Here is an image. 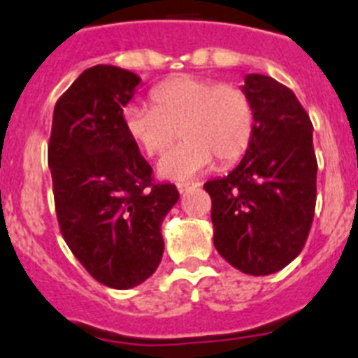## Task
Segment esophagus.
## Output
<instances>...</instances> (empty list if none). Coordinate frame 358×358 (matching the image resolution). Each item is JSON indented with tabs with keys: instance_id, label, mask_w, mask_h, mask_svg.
<instances>
[{
	"instance_id": "esophagus-1",
	"label": "esophagus",
	"mask_w": 358,
	"mask_h": 358,
	"mask_svg": "<svg viewBox=\"0 0 358 358\" xmlns=\"http://www.w3.org/2000/svg\"><path fill=\"white\" fill-rule=\"evenodd\" d=\"M196 187H200V183H178V185H176V189H178L180 192H187L191 191V189Z\"/></svg>"
}]
</instances>
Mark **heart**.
Here are the masks:
<instances>
[{
    "label": "heart",
    "mask_w": 358,
    "mask_h": 358,
    "mask_svg": "<svg viewBox=\"0 0 358 358\" xmlns=\"http://www.w3.org/2000/svg\"><path fill=\"white\" fill-rule=\"evenodd\" d=\"M151 106L124 110V127L133 144L157 157L183 136V144L158 162V175L185 182L220 164H234L254 136V106L243 88L182 76L158 85Z\"/></svg>",
    "instance_id": "obj_1"
}]
</instances>
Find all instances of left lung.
Wrapping results in <instances>:
<instances>
[{"mask_svg":"<svg viewBox=\"0 0 358 358\" xmlns=\"http://www.w3.org/2000/svg\"><path fill=\"white\" fill-rule=\"evenodd\" d=\"M254 136L238 166L203 185L210 194L214 247L234 268L268 275L303 250L313 222L317 160L308 113L290 88L248 73Z\"/></svg>","mask_w":358,"mask_h":358,"instance_id":"obj_1","label":"left lung"}]
</instances>
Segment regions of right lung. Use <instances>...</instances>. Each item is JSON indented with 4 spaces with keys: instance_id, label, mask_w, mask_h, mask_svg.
<instances>
[{
    "instance_id": "1",
    "label": "right lung",
    "mask_w": 358,
    "mask_h": 358,
    "mask_svg": "<svg viewBox=\"0 0 358 358\" xmlns=\"http://www.w3.org/2000/svg\"><path fill=\"white\" fill-rule=\"evenodd\" d=\"M141 83L111 64L85 70L55 104L48 144L61 234L92 278L117 290L158 268L162 222L180 198L173 183H153L124 127Z\"/></svg>"
}]
</instances>
